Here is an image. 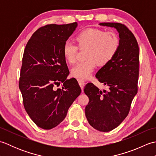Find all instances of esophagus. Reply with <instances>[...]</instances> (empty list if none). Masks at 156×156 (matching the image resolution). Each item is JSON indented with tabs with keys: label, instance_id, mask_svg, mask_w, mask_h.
<instances>
[{
	"label": "esophagus",
	"instance_id": "esophagus-1",
	"mask_svg": "<svg viewBox=\"0 0 156 156\" xmlns=\"http://www.w3.org/2000/svg\"><path fill=\"white\" fill-rule=\"evenodd\" d=\"M78 83H79V85L80 86L82 90H83L84 87V86H85V84H86V82L84 81V80H80V79H78Z\"/></svg>",
	"mask_w": 156,
	"mask_h": 156
}]
</instances>
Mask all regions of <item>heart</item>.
Here are the masks:
<instances>
[{
    "label": "heart",
    "instance_id": "b5f03b06",
    "mask_svg": "<svg viewBox=\"0 0 156 156\" xmlns=\"http://www.w3.org/2000/svg\"><path fill=\"white\" fill-rule=\"evenodd\" d=\"M79 49H88L86 59L72 69V75L80 79L89 78L98 64H108L119 50L120 39L116 32L105 31L98 29H88L76 36ZM78 48L72 43L66 41L63 46V54L69 64H74L77 58Z\"/></svg>",
    "mask_w": 156,
    "mask_h": 156
}]
</instances>
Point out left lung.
Masks as SVG:
<instances>
[{"label": "left lung", "mask_w": 156, "mask_h": 156, "mask_svg": "<svg viewBox=\"0 0 156 156\" xmlns=\"http://www.w3.org/2000/svg\"><path fill=\"white\" fill-rule=\"evenodd\" d=\"M99 25L117 29L120 45L114 58L96 74L98 81L107 87V90H100L92 83L86 85L84 91L89 102L85 115L92 127L108 132L127 117L137 93L140 49L134 35L125 25L119 23Z\"/></svg>", "instance_id": "8db88e82"}]
</instances>
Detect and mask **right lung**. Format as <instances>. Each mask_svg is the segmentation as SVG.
I'll use <instances>...</instances> for the list:
<instances>
[{
	"label": "right lung",
	"instance_id": "add662e5",
	"mask_svg": "<svg viewBox=\"0 0 156 156\" xmlns=\"http://www.w3.org/2000/svg\"><path fill=\"white\" fill-rule=\"evenodd\" d=\"M76 22L47 25L37 29L25 46L19 87L23 105L38 127L51 129L66 117L68 108L81 93L69 69L63 46L77 27ZM63 83L62 89L55 85Z\"/></svg>",
	"mask_w": 156,
	"mask_h": 156
}]
</instances>
